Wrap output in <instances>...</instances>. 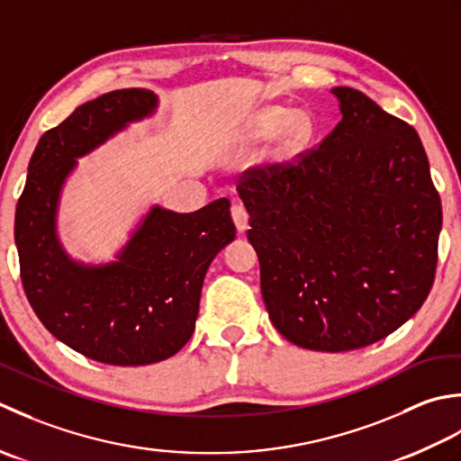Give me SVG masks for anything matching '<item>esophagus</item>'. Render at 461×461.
<instances>
[{
	"instance_id": "1",
	"label": "esophagus",
	"mask_w": 461,
	"mask_h": 461,
	"mask_svg": "<svg viewBox=\"0 0 461 461\" xmlns=\"http://www.w3.org/2000/svg\"><path fill=\"white\" fill-rule=\"evenodd\" d=\"M230 214H232L234 224H237V230L239 232H244V230L249 229V211H247V206H244L239 201H234L232 206H230Z\"/></svg>"
}]
</instances>
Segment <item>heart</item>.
<instances>
[{"label":"heart","mask_w":461,"mask_h":461,"mask_svg":"<svg viewBox=\"0 0 461 461\" xmlns=\"http://www.w3.org/2000/svg\"><path fill=\"white\" fill-rule=\"evenodd\" d=\"M258 137H272L280 131V145L285 151H296L312 135V121L306 113H290L285 107H268L255 121Z\"/></svg>","instance_id":"obj_1"}]
</instances>
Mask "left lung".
Returning <instances> with one entry per match:
<instances>
[{
  "instance_id": "8db88e82",
  "label": "left lung",
  "mask_w": 461,
  "mask_h": 461,
  "mask_svg": "<svg viewBox=\"0 0 461 461\" xmlns=\"http://www.w3.org/2000/svg\"><path fill=\"white\" fill-rule=\"evenodd\" d=\"M332 93V133L294 161L249 168L237 189L270 322L300 348L348 352L424 304L441 204L416 129L352 87Z\"/></svg>"
}]
</instances>
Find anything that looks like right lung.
Segmentation results:
<instances>
[{
  "instance_id": "right-lung-1",
  "label": "right lung",
  "mask_w": 461,
  "mask_h": 461,
  "mask_svg": "<svg viewBox=\"0 0 461 461\" xmlns=\"http://www.w3.org/2000/svg\"><path fill=\"white\" fill-rule=\"evenodd\" d=\"M149 89H117L83 103L43 133L15 209V244L25 296L58 340L91 360L145 366L189 342L203 280L212 258L237 237L229 199L194 212L153 206L107 265H83L58 239L65 178L131 121L153 115Z\"/></svg>"
}]
</instances>
